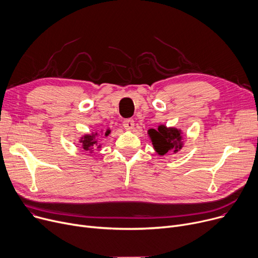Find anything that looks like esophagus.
Masks as SVG:
<instances>
[{"instance_id": "esophagus-1", "label": "esophagus", "mask_w": 258, "mask_h": 258, "mask_svg": "<svg viewBox=\"0 0 258 258\" xmlns=\"http://www.w3.org/2000/svg\"><path fill=\"white\" fill-rule=\"evenodd\" d=\"M123 126L127 131H130L134 127V120L133 119H125L123 122Z\"/></svg>"}]
</instances>
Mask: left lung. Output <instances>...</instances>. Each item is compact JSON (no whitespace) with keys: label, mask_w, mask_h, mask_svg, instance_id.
<instances>
[{"label":"left lung","mask_w":258,"mask_h":258,"mask_svg":"<svg viewBox=\"0 0 258 258\" xmlns=\"http://www.w3.org/2000/svg\"><path fill=\"white\" fill-rule=\"evenodd\" d=\"M149 134L152 139L153 146L160 155L174 150L177 152L179 149L182 148V141H181L180 131L175 128H166L165 126H159L158 130L151 129Z\"/></svg>","instance_id":"8db88e82"}]
</instances>
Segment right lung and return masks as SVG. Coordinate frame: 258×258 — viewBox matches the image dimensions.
Masks as SVG:
<instances>
[{"instance_id":"right-lung-1","label":"right lung","mask_w":258,"mask_h":258,"mask_svg":"<svg viewBox=\"0 0 258 258\" xmlns=\"http://www.w3.org/2000/svg\"><path fill=\"white\" fill-rule=\"evenodd\" d=\"M110 133L109 130L106 131L105 135H108ZM95 135L96 134H92V135H84V138L81 139L80 143L82 144V148L87 151V152H89V151H92L94 148H96L98 145H97V140L95 139ZM100 147V146H99ZM98 147V148H99Z\"/></svg>"}]
</instances>
